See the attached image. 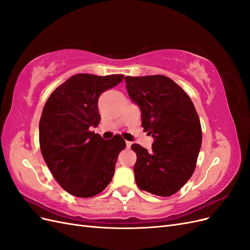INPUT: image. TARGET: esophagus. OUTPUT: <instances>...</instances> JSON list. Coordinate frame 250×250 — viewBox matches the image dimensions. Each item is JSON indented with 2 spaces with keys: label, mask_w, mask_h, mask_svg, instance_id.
Masks as SVG:
<instances>
[{
  "label": "esophagus",
  "mask_w": 250,
  "mask_h": 250,
  "mask_svg": "<svg viewBox=\"0 0 250 250\" xmlns=\"http://www.w3.org/2000/svg\"><path fill=\"white\" fill-rule=\"evenodd\" d=\"M131 145H132V143L131 142H128V141H126V147L129 149L130 147H131Z\"/></svg>",
  "instance_id": "1"
}]
</instances>
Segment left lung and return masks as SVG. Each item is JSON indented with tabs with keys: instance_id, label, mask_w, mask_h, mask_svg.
I'll list each match as a JSON object with an SVG mask.
<instances>
[{
	"instance_id": "obj_1",
	"label": "left lung",
	"mask_w": 250,
	"mask_h": 250,
	"mask_svg": "<svg viewBox=\"0 0 250 250\" xmlns=\"http://www.w3.org/2000/svg\"><path fill=\"white\" fill-rule=\"evenodd\" d=\"M129 97L142 111L144 131L152 134L149 151L139 144L135 183L143 191L162 197L178 192L191 178L201 147L202 130L191 98L169 77L126 76Z\"/></svg>"
}]
</instances>
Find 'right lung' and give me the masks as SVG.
<instances>
[{
    "label": "right lung",
    "mask_w": 250,
    "mask_h": 250,
    "mask_svg": "<svg viewBox=\"0 0 250 250\" xmlns=\"http://www.w3.org/2000/svg\"><path fill=\"white\" fill-rule=\"evenodd\" d=\"M124 75L77 74L60 84L44 104L40 120V146L53 177L76 197H93L111 181L126 143L120 134L104 140L90 131L98 126V100Z\"/></svg>",
    "instance_id": "add662e5"
}]
</instances>
